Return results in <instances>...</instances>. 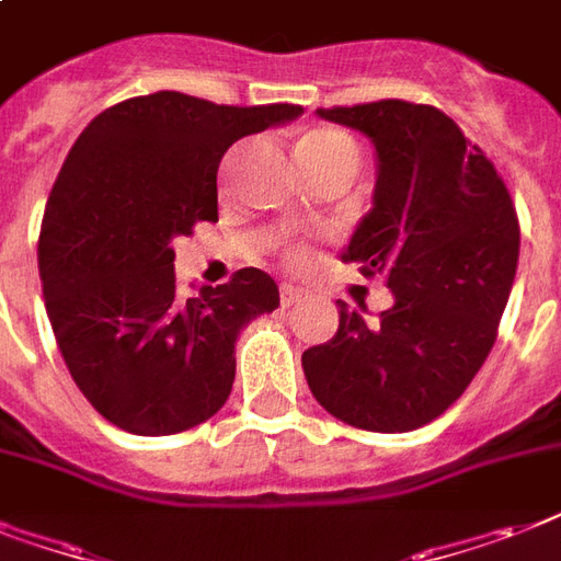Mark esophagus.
<instances>
[{
  "label": "esophagus",
  "mask_w": 561,
  "mask_h": 561,
  "mask_svg": "<svg viewBox=\"0 0 561 561\" xmlns=\"http://www.w3.org/2000/svg\"><path fill=\"white\" fill-rule=\"evenodd\" d=\"M305 296V293H301V289H298V286H293V284H280V305L284 307H289V305H296L298 298Z\"/></svg>",
  "instance_id": "1"
}]
</instances>
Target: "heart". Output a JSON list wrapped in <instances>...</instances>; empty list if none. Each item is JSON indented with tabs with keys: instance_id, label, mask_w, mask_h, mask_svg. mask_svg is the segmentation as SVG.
<instances>
[{
	"instance_id": "obj_1",
	"label": "heart",
	"mask_w": 561,
	"mask_h": 561,
	"mask_svg": "<svg viewBox=\"0 0 561 561\" xmlns=\"http://www.w3.org/2000/svg\"><path fill=\"white\" fill-rule=\"evenodd\" d=\"M298 156H345V159L357 162V145L343 129L319 126L298 141Z\"/></svg>"
}]
</instances>
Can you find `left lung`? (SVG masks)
<instances>
[{"label": "left lung", "mask_w": 561, "mask_h": 561, "mask_svg": "<svg viewBox=\"0 0 561 561\" xmlns=\"http://www.w3.org/2000/svg\"><path fill=\"white\" fill-rule=\"evenodd\" d=\"M360 129L378 156L373 209L343 263L385 277L393 307L301 355L316 402L366 432H414L465 393L485 364L512 293L520 227L503 176L435 105L378 100L316 112Z\"/></svg>", "instance_id": "8db88e82"}]
</instances>
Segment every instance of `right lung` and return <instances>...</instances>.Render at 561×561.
Masks as SVG:
<instances>
[{
	"label": "right lung",
	"mask_w": 561,
	"mask_h": 561,
	"mask_svg": "<svg viewBox=\"0 0 561 561\" xmlns=\"http://www.w3.org/2000/svg\"><path fill=\"white\" fill-rule=\"evenodd\" d=\"M301 112L156 91L100 112L70 147L46 201L37 268L70 376L117 428L176 435L227 402L236 336L280 305L277 284L239 268L183 298L171 242L218 221L227 147Z\"/></svg>",
	"instance_id": "right-lung-1"
}]
</instances>
